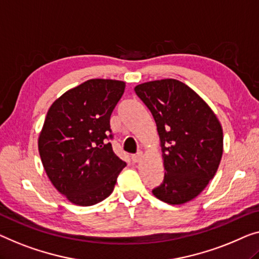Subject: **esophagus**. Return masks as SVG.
Returning a JSON list of instances; mask_svg holds the SVG:
<instances>
[{"label": "esophagus", "mask_w": 259, "mask_h": 259, "mask_svg": "<svg viewBox=\"0 0 259 259\" xmlns=\"http://www.w3.org/2000/svg\"><path fill=\"white\" fill-rule=\"evenodd\" d=\"M142 157H143V153L137 152L136 154H133V156H131V159H133L134 163H138V161L142 159Z\"/></svg>", "instance_id": "esophagus-1"}]
</instances>
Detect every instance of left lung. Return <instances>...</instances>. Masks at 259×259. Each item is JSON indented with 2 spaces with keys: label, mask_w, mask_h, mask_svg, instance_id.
I'll use <instances>...</instances> for the list:
<instances>
[{
  "label": "left lung",
  "mask_w": 259,
  "mask_h": 259,
  "mask_svg": "<svg viewBox=\"0 0 259 259\" xmlns=\"http://www.w3.org/2000/svg\"><path fill=\"white\" fill-rule=\"evenodd\" d=\"M135 92L151 111L163 152L164 180L153 195L183 204L201 193L218 171L223 131L214 111L179 80L161 79L137 84Z\"/></svg>",
  "instance_id": "left-lung-1"
}]
</instances>
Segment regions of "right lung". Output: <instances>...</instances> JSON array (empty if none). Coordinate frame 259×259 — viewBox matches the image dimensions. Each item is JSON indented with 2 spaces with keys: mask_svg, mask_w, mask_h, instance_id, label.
<instances>
[{
  "mask_svg": "<svg viewBox=\"0 0 259 259\" xmlns=\"http://www.w3.org/2000/svg\"><path fill=\"white\" fill-rule=\"evenodd\" d=\"M124 88V81L91 79L50 107L38 150L50 181L72 203L101 202L113 193L126 166L107 142L113 137L110 115Z\"/></svg>",
  "mask_w": 259,
  "mask_h": 259,
  "instance_id": "obj_1",
  "label": "right lung"
}]
</instances>
